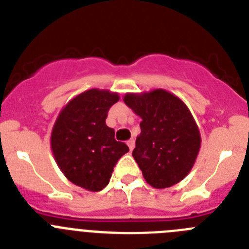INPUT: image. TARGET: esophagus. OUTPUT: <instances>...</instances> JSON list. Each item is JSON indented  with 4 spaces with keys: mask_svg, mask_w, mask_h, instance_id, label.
I'll return each mask as SVG.
<instances>
[{
    "mask_svg": "<svg viewBox=\"0 0 249 249\" xmlns=\"http://www.w3.org/2000/svg\"><path fill=\"white\" fill-rule=\"evenodd\" d=\"M127 144H128V147H129V149H133L135 148V140H133V138H131V140L129 141H127Z\"/></svg>",
    "mask_w": 249,
    "mask_h": 249,
    "instance_id": "34e87169",
    "label": "esophagus"
}]
</instances>
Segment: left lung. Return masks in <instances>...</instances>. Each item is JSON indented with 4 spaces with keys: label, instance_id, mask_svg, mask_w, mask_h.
<instances>
[{
    "label": "left lung",
    "instance_id": "left-lung-1",
    "mask_svg": "<svg viewBox=\"0 0 249 249\" xmlns=\"http://www.w3.org/2000/svg\"><path fill=\"white\" fill-rule=\"evenodd\" d=\"M123 101L142 118L132 156L153 188H168L191 172L201 148V133L186 103L157 89L126 93Z\"/></svg>",
    "mask_w": 249,
    "mask_h": 249
}]
</instances>
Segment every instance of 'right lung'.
Wrapping results in <instances>:
<instances>
[{
  "instance_id": "obj_1",
  "label": "right lung",
  "mask_w": 249,
  "mask_h": 249,
  "mask_svg": "<svg viewBox=\"0 0 249 249\" xmlns=\"http://www.w3.org/2000/svg\"><path fill=\"white\" fill-rule=\"evenodd\" d=\"M118 100V93L108 89L82 92L59 112L51 133L57 166L68 181L91 192L108 184L113 167L129 151L106 124L108 109Z\"/></svg>"
}]
</instances>
